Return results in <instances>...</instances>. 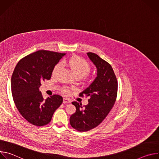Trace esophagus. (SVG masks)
<instances>
[{
	"label": "esophagus",
	"instance_id": "1",
	"mask_svg": "<svg viewBox=\"0 0 159 159\" xmlns=\"http://www.w3.org/2000/svg\"><path fill=\"white\" fill-rule=\"evenodd\" d=\"M63 102L64 104H65V103H70V102H71V101H70L69 99L64 98L63 99Z\"/></svg>",
	"mask_w": 159,
	"mask_h": 159
}]
</instances>
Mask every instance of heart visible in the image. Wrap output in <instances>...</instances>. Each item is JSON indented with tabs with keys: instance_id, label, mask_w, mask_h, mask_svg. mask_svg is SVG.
I'll return each mask as SVG.
<instances>
[{
	"instance_id": "heart-1",
	"label": "heart",
	"mask_w": 159,
	"mask_h": 159,
	"mask_svg": "<svg viewBox=\"0 0 159 159\" xmlns=\"http://www.w3.org/2000/svg\"><path fill=\"white\" fill-rule=\"evenodd\" d=\"M63 63L71 70L74 75L75 76L84 77L89 74L90 71V66L89 64L84 59L79 57H72L69 59L65 60ZM61 63H57L53 68L52 75H57L61 69ZM63 92H67L68 90L66 88L63 89Z\"/></svg>"
}]
</instances>
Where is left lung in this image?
<instances>
[{
	"label": "left lung",
	"instance_id": "left-lung-1",
	"mask_svg": "<svg viewBox=\"0 0 159 159\" xmlns=\"http://www.w3.org/2000/svg\"><path fill=\"white\" fill-rule=\"evenodd\" d=\"M87 55L97 69V77L80 94L89 96V103L82 104L74 101L76 111L70 118L71 126L80 131H86L98 126L107 116L117 97L118 82L112 66L94 53Z\"/></svg>",
	"mask_w": 159,
	"mask_h": 159
}]
</instances>
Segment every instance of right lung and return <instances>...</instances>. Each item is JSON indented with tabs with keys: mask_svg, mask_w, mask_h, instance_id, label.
Wrapping results in <instances>:
<instances>
[{
	"mask_svg": "<svg viewBox=\"0 0 159 159\" xmlns=\"http://www.w3.org/2000/svg\"><path fill=\"white\" fill-rule=\"evenodd\" d=\"M65 55L39 50L22 58L15 67L11 78L12 98L20 114L33 125L49 123L63 102L59 95L44 99L39 88L43 80L50 79L54 66Z\"/></svg>",
	"mask_w": 159,
	"mask_h": 159,
	"instance_id": "obj_1",
	"label": "right lung"
}]
</instances>
